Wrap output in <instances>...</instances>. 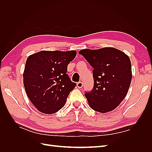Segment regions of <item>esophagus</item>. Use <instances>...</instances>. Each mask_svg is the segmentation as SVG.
Segmentation results:
<instances>
[{"mask_svg":"<svg viewBox=\"0 0 152 152\" xmlns=\"http://www.w3.org/2000/svg\"><path fill=\"white\" fill-rule=\"evenodd\" d=\"M77 86L79 87V88H82V86H83V83H82V82H78V83L77 84Z\"/></svg>","mask_w":152,"mask_h":152,"instance_id":"obj_1","label":"esophagus"}]
</instances>
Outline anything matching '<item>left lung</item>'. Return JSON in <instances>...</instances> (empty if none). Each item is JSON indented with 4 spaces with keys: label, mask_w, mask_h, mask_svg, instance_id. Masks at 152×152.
<instances>
[{
    "label": "left lung",
    "mask_w": 152,
    "mask_h": 152,
    "mask_svg": "<svg viewBox=\"0 0 152 152\" xmlns=\"http://www.w3.org/2000/svg\"><path fill=\"white\" fill-rule=\"evenodd\" d=\"M79 53L94 68L93 89L85 93L89 107L100 113L112 111L126 97L131 85L129 58L114 48L86 49Z\"/></svg>",
    "instance_id": "1"
}]
</instances>
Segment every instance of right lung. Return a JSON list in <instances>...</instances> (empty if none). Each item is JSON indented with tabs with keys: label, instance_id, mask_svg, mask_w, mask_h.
<instances>
[{
	"label": "right lung",
	"instance_id": "right-lung-1",
	"mask_svg": "<svg viewBox=\"0 0 152 152\" xmlns=\"http://www.w3.org/2000/svg\"><path fill=\"white\" fill-rule=\"evenodd\" d=\"M76 54L75 50H42L27 58L23 84L30 102L39 112L52 114L65 104L76 86L66 74L68 64Z\"/></svg>",
	"mask_w": 152,
	"mask_h": 152
}]
</instances>
